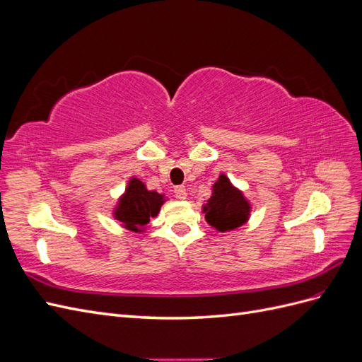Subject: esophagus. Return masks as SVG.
<instances>
[{
    "label": "esophagus",
    "instance_id": "1",
    "mask_svg": "<svg viewBox=\"0 0 362 362\" xmlns=\"http://www.w3.org/2000/svg\"><path fill=\"white\" fill-rule=\"evenodd\" d=\"M173 193H175V198H178L181 201L187 198V190H185L184 185H177V187L173 189Z\"/></svg>",
    "mask_w": 362,
    "mask_h": 362
}]
</instances>
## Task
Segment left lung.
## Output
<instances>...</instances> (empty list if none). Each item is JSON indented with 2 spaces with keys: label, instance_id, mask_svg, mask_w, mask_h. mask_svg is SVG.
Returning <instances> with one entry per match:
<instances>
[{
  "label": "left lung",
  "instance_id": "left-lung-1",
  "mask_svg": "<svg viewBox=\"0 0 362 362\" xmlns=\"http://www.w3.org/2000/svg\"><path fill=\"white\" fill-rule=\"evenodd\" d=\"M211 198L202 205L205 221L217 233H229L243 226L250 217V202L225 173L213 184Z\"/></svg>",
  "mask_w": 362,
  "mask_h": 362
}]
</instances>
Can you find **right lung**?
Listing matches in <instances>:
<instances>
[{
	"label": "right lung",
	"instance_id": "1",
	"mask_svg": "<svg viewBox=\"0 0 362 362\" xmlns=\"http://www.w3.org/2000/svg\"><path fill=\"white\" fill-rule=\"evenodd\" d=\"M164 202H166L164 194L148 190L144 181L133 177L129 178L125 192L119 196L113 208V217L128 231L144 233L151 217H156L160 213Z\"/></svg>",
	"mask_w": 362,
	"mask_h": 362
}]
</instances>
